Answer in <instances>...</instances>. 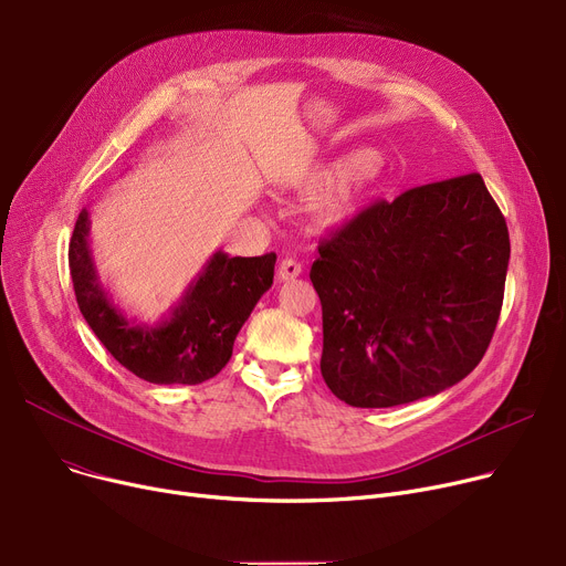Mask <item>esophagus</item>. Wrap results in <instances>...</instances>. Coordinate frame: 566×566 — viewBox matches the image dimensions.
<instances>
[{
    "instance_id": "1",
    "label": "esophagus",
    "mask_w": 566,
    "mask_h": 566,
    "mask_svg": "<svg viewBox=\"0 0 566 566\" xmlns=\"http://www.w3.org/2000/svg\"><path fill=\"white\" fill-rule=\"evenodd\" d=\"M303 273V265L295 261V259H284L280 263V271H277V280L280 282H289V280H295Z\"/></svg>"
}]
</instances>
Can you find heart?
I'll return each mask as SVG.
<instances>
[{
	"label": "heart",
	"instance_id": "obj_1",
	"mask_svg": "<svg viewBox=\"0 0 566 566\" xmlns=\"http://www.w3.org/2000/svg\"><path fill=\"white\" fill-rule=\"evenodd\" d=\"M382 174V156L374 148H365L353 156L333 158L312 167L301 176L298 188L310 195L328 186L314 203V220L325 229H335L348 224L363 211Z\"/></svg>",
	"mask_w": 566,
	"mask_h": 566
}]
</instances>
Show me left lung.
<instances>
[{
  "label": "left lung",
  "mask_w": 566,
  "mask_h": 566,
  "mask_svg": "<svg viewBox=\"0 0 566 566\" xmlns=\"http://www.w3.org/2000/svg\"><path fill=\"white\" fill-rule=\"evenodd\" d=\"M510 231L480 174L376 201L318 245L321 374L355 408L436 397L480 365L502 307Z\"/></svg>",
  "instance_id": "1"
}]
</instances>
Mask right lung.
Returning a JSON list of instances; mask_svg holds the SVG:
<instances>
[{
	"instance_id": "1",
	"label": "right lung",
	"mask_w": 566,
	"mask_h": 566,
	"mask_svg": "<svg viewBox=\"0 0 566 566\" xmlns=\"http://www.w3.org/2000/svg\"><path fill=\"white\" fill-rule=\"evenodd\" d=\"M277 256L206 259L178 303L156 323L128 316L103 286L92 252V220L82 208L69 245L77 307L101 344L135 376L156 385H197L229 363L235 335L273 286Z\"/></svg>"
}]
</instances>
